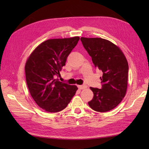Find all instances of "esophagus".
Listing matches in <instances>:
<instances>
[{
  "label": "esophagus",
  "instance_id": "34e87169",
  "mask_svg": "<svg viewBox=\"0 0 149 149\" xmlns=\"http://www.w3.org/2000/svg\"><path fill=\"white\" fill-rule=\"evenodd\" d=\"M78 88L79 89H84L87 88V86L86 85H79V86H78Z\"/></svg>",
  "mask_w": 149,
  "mask_h": 149
}]
</instances>
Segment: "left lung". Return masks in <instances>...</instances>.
Segmentation results:
<instances>
[{
  "label": "left lung",
  "mask_w": 149,
  "mask_h": 149,
  "mask_svg": "<svg viewBox=\"0 0 149 149\" xmlns=\"http://www.w3.org/2000/svg\"><path fill=\"white\" fill-rule=\"evenodd\" d=\"M94 66L102 71V88H90L94 96L88 102L94 111L105 112L113 109L125 97L127 88L129 66L120 48L101 38H81Z\"/></svg>",
  "instance_id": "left-lung-1"
}]
</instances>
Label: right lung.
Returning <instances> with one entry per match:
<instances>
[{"instance_id":"add662e5","label":"right lung","mask_w":149,"mask_h":149,"mask_svg":"<svg viewBox=\"0 0 149 149\" xmlns=\"http://www.w3.org/2000/svg\"><path fill=\"white\" fill-rule=\"evenodd\" d=\"M79 40V37L47 40L36 47L26 61V81L30 95L47 112L63 110L78 90L76 86L63 83L55 76L60 75Z\"/></svg>"}]
</instances>
